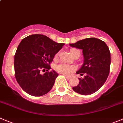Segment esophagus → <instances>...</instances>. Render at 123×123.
I'll list each match as a JSON object with an SVG mask.
<instances>
[{"instance_id": "1", "label": "esophagus", "mask_w": 123, "mask_h": 123, "mask_svg": "<svg viewBox=\"0 0 123 123\" xmlns=\"http://www.w3.org/2000/svg\"><path fill=\"white\" fill-rule=\"evenodd\" d=\"M64 75L65 76V77L66 78H67V80H70L71 78L70 77V76H66V75H65V74H64Z\"/></svg>"}]
</instances>
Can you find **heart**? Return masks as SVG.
<instances>
[{
  "label": "heart",
  "mask_w": 123,
  "mask_h": 123,
  "mask_svg": "<svg viewBox=\"0 0 123 123\" xmlns=\"http://www.w3.org/2000/svg\"><path fill=\"white\" fill-rule=\"evenodd\" d=\"M76 50L75 49H71L70 52L71 53L72 51H74ZM58 56V54H56L55 57L57 58ZM74 67L72 65H68V64H59L58 65L57 67H56V70L58 71L59 73H62V74H64L65 75H69V74H71L73 70H74Z\"/></svg>",
  "instance_id": "b5f03b06"
}]
</instances>
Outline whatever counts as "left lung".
Here are the masks:
<instances>
[{
    "instance_id": "left-lung-1",
    "label": "left lung",
    "mask_w": 123,
    "mask_h": 123,
    "mask_svg": "<svg viewBox=\"0 0 123 123\" xmlns=\"http://www.w3.org/2000/svg\"><path fill=\"white\" fill-rule=\"evenodd\" d=\"M72 47L82 49L84 62L77 74L86 75L78 78V85L73 90L81 95H91L103 86L109 74L111 53L104 41L95 37L81 40L74 43H70Z\"/></svg>"
}]
</instances>
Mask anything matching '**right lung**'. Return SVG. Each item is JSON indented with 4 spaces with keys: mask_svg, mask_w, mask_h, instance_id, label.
<instances>
[{
    "mask_svg": "<svg viewBox=\"0 0 123 123\" xmlns=\"http://www.w3.org/2000/svg\"><path fill=\"white\" fill-rule=\"evenodd\" d=\"M64 43H57L46 36L32 34L23 39L14 55L15 77L22 89L29 95L41 96L50 91L58 73L50 64ZM47 69L43 75L41 69Z\"/></svg>",
    "mask_w": 123,
    "mask_h": 123,
    "instance_id": "right-lung-1",
    "label": "right lung"
}]
</instances>
